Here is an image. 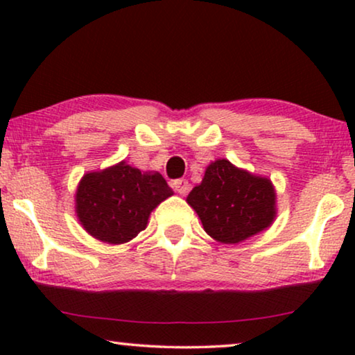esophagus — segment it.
Segmentation results:
<instances>
[{"instance_id": "1", "label": "esophagus", "mask_w": 355, "mask_h": 355, "mask_svg": "<svg viewBox=\"0 0 355 355\" xmlns=\"http://www.w3.org/2000/svg\"><path fill=\"white\" fill-rule=\"evenodd\" d=\"M173 189L179 193V196H186L189 189H191V184H189L186 179H179V181L173 182Z\"/></svg>"}]
</instances>
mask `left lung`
Wrapping results in <instances>:
<instances>
[{"label":"left lung","instance_id":"8db88e82","mask_svg":"<svg viewBox=\"0 0 355 355\" xmlns=\"http://www.w3.org/2000/svg\"><path fill=\"white\" fill-rule=\"evenodd\" d=\"M203 230L221 244H239L268 230L276 218V191L271 179L218 158L202 182L187 196Z\"/></svg>","mask_w":355,"mask_h":355}]
</instances>
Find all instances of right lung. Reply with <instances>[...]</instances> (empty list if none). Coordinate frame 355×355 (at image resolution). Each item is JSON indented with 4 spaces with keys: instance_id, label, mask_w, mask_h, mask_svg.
Wrapping results in <instances>:
<instances>
[{
    "instance_id": "obj_1",
    "label": "right lung",
    "mask_w": 355,
    "mask_h": 355,
    "mask_svg": "<svg viewBox=\"0 0 355 355\" xmlns=\"http://www.w3.org/2000/svg\"><path fill=\"white\" fill-rule=\"evenodd\" d=\"M162 174L140 171L124 162L82 176L76 191V215L92 237L125 244L148 225L150 213L173 196Z\"/></svg>"
}]
</instances>
